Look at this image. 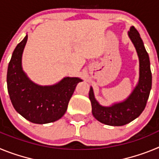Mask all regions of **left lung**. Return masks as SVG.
<instances>
[{
  "mask_svg": "<svg viewBox=\"0 0 159 159\" xmlns=\"http://www.w3.org/2000/svg\"><path fill=\"white\" fill-rule=\"evenodd\" d=\"M128 36L135 47L139 59V80L127 99L111 107H103L95 99L91 87L89 99L92 102V114L100 123L109 126H123L138 118L145 109L152 85V74L150 59L140 35L134 26L130 27Z\"/></svg>",
  "mask_w": 159,
  "mask_h": 159,
  "instance_id": "8db88e82",
  "label": "left lung"
}]
</instances>
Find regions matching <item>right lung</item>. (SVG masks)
<instances>
[{
    "label": "right lung",
    "instance_id": "add662e5",
    "mask_svg": "<svg viewBox=\"0 0 159 159\" xmlns=\"http://www.w3.org/2000/svg\"><path fill=\"white\" fill-rule=\"evenodd\" d=\"M28 36L12 53L7 72V88L15 110L33 123L57 121L65 114L75 87L82 80L65 77L52 86H40L29 80L22 69V53Z\"/></svg>",
    "mask_w": 159,
    "mask_h": 159
}]
</instances>
